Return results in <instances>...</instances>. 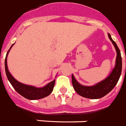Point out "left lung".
I'll return each mask as SVG.
<instances>
[{"mask_svg":"<svg viewBox=\"0 0 126 126\" xmlns=\"http://www.w3.org/2000/svg\"><path fill=\"white\" fill-rule=\"evenodd\" d=\"M108 36L113 44L116 52H117L115 66L109 77L94 86H91V87L83 86L82 84H79L72 74V82L73 87L75 91L82 97L89 98V99H99V98L104 97L114 88L120 79L122 69L121 53L117 44L112 39L110 33H108Z\"/></svg>","mask_w":126,"mask_h":126,"instance_id":"left-lung-1","label":"left lung"}]
</instances>
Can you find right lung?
<instances>
[{
  "label": "right lung",
  "mask_w": 126,
  "mask_h": 126,
  "mask_svg": "<svg viewBox=\"0 0 126 126\" xmlns=\"http://www.w3.org/2000/svg\"><path fill=\"white\" fill-rule=\"evenodd\" d=\"M13 46L12 45L11 47H10L9 51L7 52L6 58H5V62H4V66H5V72H6V77L7 79L9 80L10 83L11 84L13 87L14 88L15 90L19 94L22 95L23 97L26 98L29 100H35L40 99L42 98L48 96L49 94H51L52 91L54 89V84H55V80H52V82L44 86L42 88H37L35 87L30 86V85H27V84H23L21 82H19L17 81L14 77L12 76L11 73L9 72L8 70V66H7V56L9 54L10 49Z\"/></svg>",
  "instance_id": "obj_1"
}]
</instances>
